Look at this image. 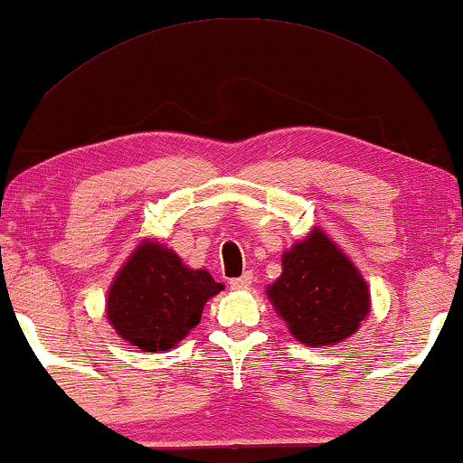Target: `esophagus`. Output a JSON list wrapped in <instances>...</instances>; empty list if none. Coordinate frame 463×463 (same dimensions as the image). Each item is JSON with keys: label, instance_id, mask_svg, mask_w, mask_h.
Listing matches in <instances>:
<instances>
[{"label": "esophagus", "instance_id": "34e87169", "mask_svg": "<svg viewBox=\"0 0 463 463\" xmlns=\"http://www.w3.org/2000/svg\"><path fill=\"white\" fill-rule=\"evenodd\" d=\"M250 285H253V274H250V272H244L242 276H238V279L230 280V287H232V289H236V291L249 289Z\"/></svg>", "mask_w": 463, "mask_h": 463}]
</instances>
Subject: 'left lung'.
I'll return each mask as SVG.
<instances>
[{
  "label": "left lung",
  "mask_w": 463,
  "mask_h": 463,
  "mask_svg": "<svg viewBox=\"0 0 463 463\" xmlns=\"http://www.w3.org/2000/svg\"><path fill=\"white\" fill-rule=\"evenodd\" d=\"M276 315L306 346L351 338L370 315V289L355 263L319 227L283 253V272L266 287Z\"/></svg>",
  "instance_id": "obj_1"
}]
</instances>
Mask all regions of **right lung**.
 Returning a JSON list of instances; mask_svg holds the SVG:
<instances>
[{"label": "right lung", "mask_w": 463, "mask_h": 463, "mask_svg": "<svg viewBox=\"0 0 463 463\" xmlns=\"http://www.w3.org/2000/svg\"><path fill=\"white\" fill-rule=\"evenodd\" d=\"M223 291L208 269H194L157 240L144 238L106 296V317L118 338L146 353L170 351L202 319L203 306Z\"/></svg>", "instance_id": "add662e5"}]
</instances>
